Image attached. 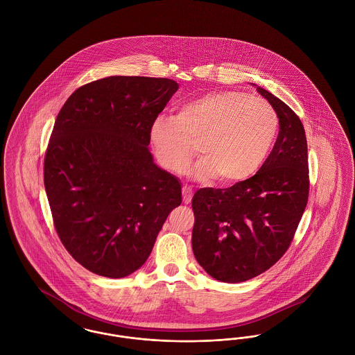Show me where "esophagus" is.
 Wrapping results in <instances>:
<instances>
[{
    "mask_svg": "<svg viewBox=\"0 0 355 355\" xmlns=\"http://www.w3.org/2000/svg\"><path fill=\"white\" fill-rule=\"evenodd\" d=\"M182 197H184V203L191 202L193 198V190L190 186L185 185L182 187Z\"/></svg>",
    "mask_w": 355,
    "mask_h": 355,
    "instance_id": "esophagus-1",
    "label": "esophagus"
}]
</instances>
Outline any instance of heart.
Masks as SVG:
<instances>
[{
	"instance_id": "obj_1",
	"label": "heart",
	"mask_w": 355,
	"mask_h": 355,
	"mask_svg": "<svg viewBox=\"0 0 355 355\" xmlns=\"http://www.w3.org/2000/svg\"><path fill=\"white\" fill-rule=\"evenodd\" d=\"M278 129L270 103L245 92L207 93L185 103L175 117L159 116L150 125L158 162L173 173L187 169L198 150L196 173L216 174L223 184L241 182L265 162Z\"/></svg>"
}]
</instances>
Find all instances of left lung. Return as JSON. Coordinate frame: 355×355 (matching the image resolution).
I'll list each match as a JSON object with an SVG mask.
<instances>
[{"mask_svg": "<svg viewBox=\"0 0 355 355\" xmlns=\"http://www.w3.org/2000/svg\"><path fill=\"white\" fill-rule=\"evenodd\" d=\"M257 90L279 119L270 155L253 177L227 189L203 187L191 201L194 257L209 275L227 284L252 279L279 261L309 200L304 125L285 102Z\"/></svg>", "mask_w": 355, "mask_h": 355, "instance_id": "left-lung-1", "label": "left lung"}]
</instances>
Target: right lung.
Segmentation results:
<instances>
[{"mask_svg":"<svg viewBox=\"0 0 355 355\" xmlns=\"http://www.w3.org/2000/svg\"><path fill=\"white\" fill-rule=\"evenodd\" d=\"M178 84L113 76L78 87L61 107L44 161L53 225L85 269L122 278L152 253L181 184L159 169L150 125Z\"/></svg>","mask_w":355,"mask_h":355,"instance_id":"add662e5","label":"right lung"}]
</instances>
